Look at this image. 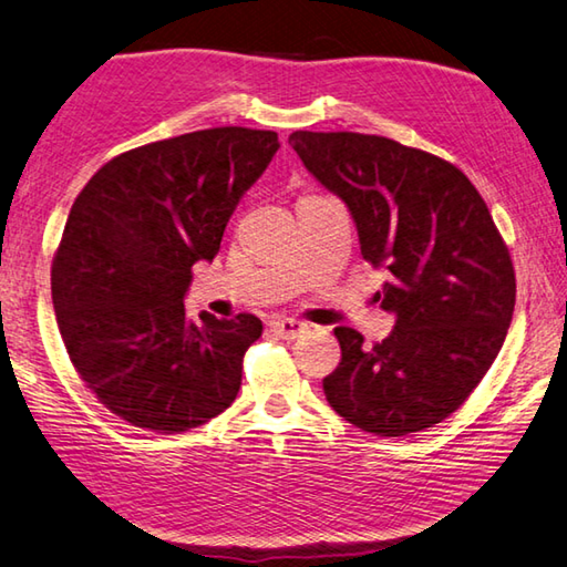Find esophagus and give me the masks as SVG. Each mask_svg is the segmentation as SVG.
Listing matches in <instances>:
<instances>
[{"label": "esophagus", "instance_id": "1", "mask_svg": "<svg viewBox=\"0 0 567 567\" xmlns=\"http://www.w3.org/2000/svg\"><path fill=\"white\" fill-rule=\"evenodd\" d=\"M270 327H272V332L280 334L282 339H297L307 329V322H300V319H295V317H277V319H272Z\"/></svg>", "mask_w": 567, "mask_h": 567}]
</instances>
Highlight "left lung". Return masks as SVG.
<instances>
[{"label": "left lung", "mask_w": 567, "mask_h": 567, "mask_svg": "<svg viewBox=\"0 0 567 567\" xmlns=\"http://www.w3.org/2000/svg\"><path fill=\"white\" fill-rule=\"evenodd\" d=\"M290 146L347 203L364 260L391 275L379 292L396 317L386 339L369 349L357 329H334L329 406L377 436L441 424L491 369L516 307L488 205L454 163L384 136L295 131Z\"/></svg>", "instance_id": "left-lung-1"}]
</instances>
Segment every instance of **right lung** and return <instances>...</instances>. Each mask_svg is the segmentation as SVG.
<instances>
[{"label": "right lung", "mask_w": 567, "mask_h": 567, "mask_svg": "<svg viewBox=\"0 0 567 567\" xmlns=\"http://www.w3.org/2000/svg\"><path fill=\"white\" fill-rule=\"evenodd\" d=\"M277 148L275 131L183 133L111 158L71 205L51 262L56 324L84 384L131 426L183 434L238 396L262 322H198L183 300Z\"/></svg>", "instance_id": "right-lung-1"}]
</instances>
